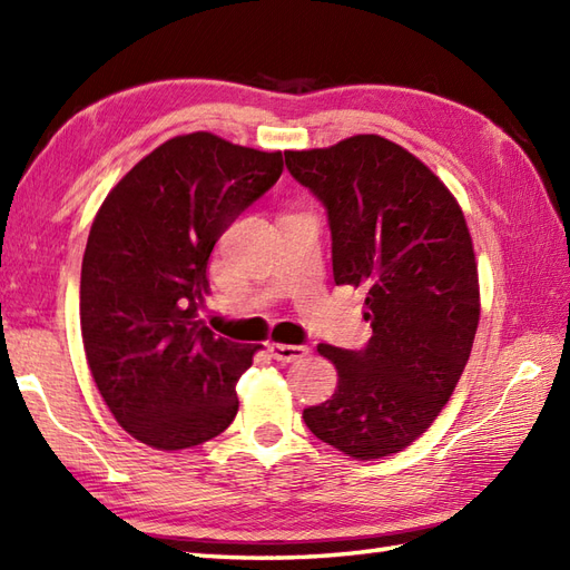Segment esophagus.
Here are the masks:
<instances>
[{
    "label": "esophagus",
    "instance_id": "34e87169",
    "mask_svg": "<svg viewBox=\"0 0 570 570\" xmlns=\"http://www.w3.org/2000/svg\"><path fill=\"white\" fill-rule=\"evenodd\" d=\"M269 355L276 362H294L298 357H304L308 353L306 345H286V343H269Z\"/></svg>",
    "mask_w": 570,
    "mask_h": 570
}]
</instances>
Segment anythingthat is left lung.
<instances>
[{"mask_svg": "<svg viewBox=\"0 0 570 570\" xmlns=\"http://www.w3.org/2000/svg\"><path fill=\"white\" fill-rule=\"evenodd\" d=\"M284 156L328 215L335 284L365 292L372 325L362 350L318 345L337 390L304 421L350 458H384L431 426L470 357L480 288L465 217L429 166L384 137Z\"/></svg>", "mask_w": 570, "mask_h": 570, "instance_id": "obj_1", "label": "left lung"}]
</instances>
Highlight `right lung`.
Returning <instances> with one entry per match:
<instances>
[{
	"instance_id": "add662e5",
	"label": "right lung",
	"mask_w": 570,
	"mask_h": 570,
	"mask_svg": "<svg viewBox=\"0 0 570 570\" xmlns=\"http://www.w3.org/2000/svg\"><path fill=\"white\" fill-rule=\"evenodd\" d=\"M282 171V151L193 131L144 156L95 215L80 272L85 357L137 441L180 451L233 423L235 384L259 345L198 318L205 272L215 242Z\"/></svg>"
}]
</instances>
